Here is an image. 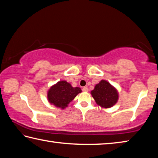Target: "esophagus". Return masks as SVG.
Segmentation results:
<instances>
[{"label":"esophagus","mask_w":158,"mask_h":158,"mask_svg":"<svg viewBox=\"0 0 158 158\" xmlns=\"http://www.w3.org/2000/svg\"><path fill=\"white\" fill-rule=\"evenodd\" d=\"M82 91H83V92H88V88L87 87H82Z\"/></svg>","instance_id":"obj_1"}]
</instances>
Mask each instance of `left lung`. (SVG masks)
<instances>
[{
    "label": "left lung",
    "instance_id": "left-lung-1",
    "mask_svg": "<svg viewBox=\"0 0 158 158\" xmlns=\"http://www.w3.org/2000/svg\"><path fill=\"white\" fill-rule=\"evenodd\" d=\"M96 103L102 107H111L117 103L118 95L117 89L106 81H101L91 92Z\"/></svg>",
    "mask_w": 158,
    "mask_h": 158
}]
</instances>
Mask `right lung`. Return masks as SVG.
<instances>
[{
    "instance_id": "right-lung-1",
    "label": "right lung",
    "mask_w": 158,
    "mask_h": 158,
    "mask_svg": "<svg viewBox=\"0 0 158 158\" xmlns=\"http://www.w3.org/2000/svg\"><path fill=\"white\" fill-rule=\"evenodd\" d=\"M81 92V88L73 87L70 83L62 81L50 88L48 92V100L50 103L64 109Z\"/></svg>"
}]
</instances>
